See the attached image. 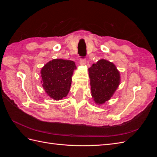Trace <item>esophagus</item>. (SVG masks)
<instances>
[{
    "mask_svg": "<svg viewBox=\"0 0 157 157\" xmlns=\"http://www.w3.org/2000/svg\"><path fill=\"white\" fill-rule=\"evenodd\" d=\"M79 63H80V65H85L86 64V61L84 59H80Z\"/></svg>",
    "mask_w": 157,
    "mask_h": 157,
    "instance_id": "1",
    "label": "esophagus"
}]
</instances>
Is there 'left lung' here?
Masks as SVG:
<instances>
[{
  "label": "left lung",
  "mask_w": 157,
  "mask_h": 157,
  "mask_svg": "<svg viewBox=\"0 0 157 157\" xmlns=\"http://www.w3.org/2000/svg\"><path fill=\"white\" fill-rule=\"evenodd\" d=\"M91 94L98 105L109 101L121 82V74L115 65L101 59L88 69Z\"/></svg>",
  "instance_id": "8db88e82"
}]
</instances>
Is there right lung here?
Here are the masks:
<instances>
[{
	"instance_id": "right-lung-1",
	"label": "right lung",
	"mask_w": 157,
	"mask_h": 157,
	"mask_svg": "<svg viewBox=\"0 0 157 157\" xmlns=\"http://www.w3.org/2000/svg\"><path fill=\"white\" fill-rule=\"evenodd\" d=\"M75 69V63L71 60L54 59L46 63L41 69L40 77L46 94L57 101L67 96Z\"/></svg>"
}]
</instances>
